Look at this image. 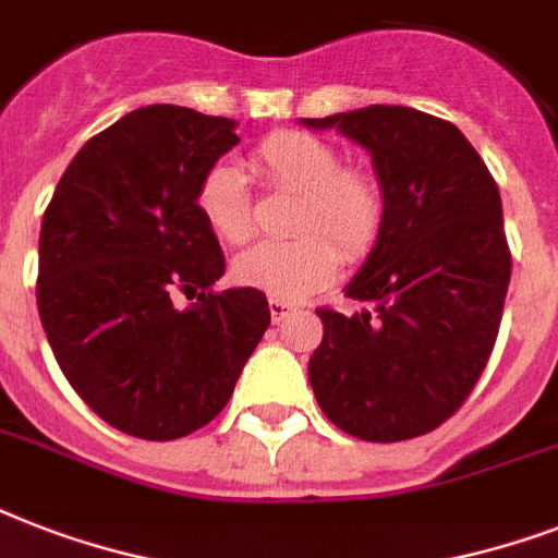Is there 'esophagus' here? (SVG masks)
I'll return each mask as SVG.
<instances>
[{
  "mask_svg": "<svg viewBox=\"0 0 558 558\" xmlns=\"http://www.w3.org/2000/svg\"><path fill=\"white\" fill-rule=\"evenodd\" d=\"M298 306L289 304V301H280V298H269V313H271V322L280 324L283 318H289V315L295 313Z\"/></svg>",
  "mask_w": 558,
  "mask_h": 558,
  "instance_id": "1",
  "label": "esophagus"
}]
</instances>
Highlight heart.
<instances>
[{"instance_id": "heart-1", "label": "heart", "mask_w": 558, "mask_h": 558, "mask_svg": "<svg viewBox=\"0 0 558 558\" xmlns=\"http://www.w3.org/2000/svg\"><path fill=\"white\" fill-rule=\"evenodd\" d=\"M252 168L271 187L301 193L292 219V231L301 236L260 243L240 254L234 275L243 287L280 301H301L336 278L341 254L362 260L373 252L388 210L385 187L367 170L344 168L332 144L306 133H275L254 147ZM196 208L226 243L240 245L254 236L252 193L231 161H217L202 177Z\"/></svg>"}]
</instances>
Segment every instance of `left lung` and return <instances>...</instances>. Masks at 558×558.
<instances>
[{
  "label": "left lung",
  "mask_w": 558,
  "mask_h": 558,
  "mask_svg": "<svg viewBox=\"0 0 558 558\" xmlns=\"http://www.w3.org/2000/svg\"><path fill=\"white\" fill-rule=\"evenodd\" d=\"M301 124L362 144L388 202L379 240L344 287L373 310H315V399L359 440L434 432L472 393L501 327L512 257L498 185L458 126L420 109L376 104Z\"/></svg>",
  "instance_id": "1"
}]
</instances>
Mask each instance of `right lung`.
Wrapping results in <instances>:
<instances>
[{
    "mask_svg": "<svg viewBox=\"0 0 558 558\" xmlns=\"http://www.w3.org/2000/svg\"><path fill=\"white\" fill-rule=\"evenodd\" d=\"M231 118L153 104L83 144L39 228L37 310L65 379L112 428L177 440L226 408L269 327L260 289L210 292L226 257L196 187ZM196 294L177 311L172 298Z\"/></svg>",
    "mask_w": 558,
    "mask_h": 558,
    "instance_id": "obj_1",
    "label": "right lung"
}]
</instances>
